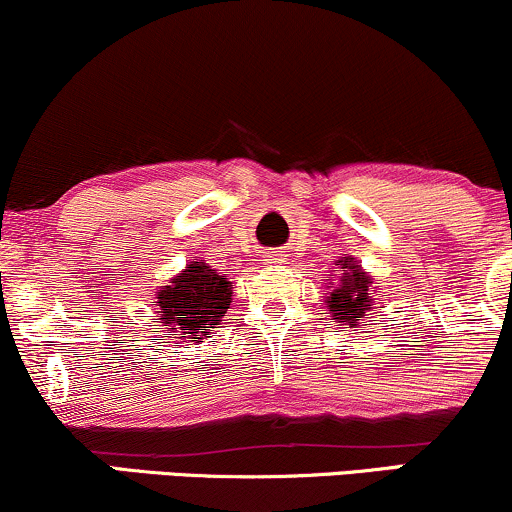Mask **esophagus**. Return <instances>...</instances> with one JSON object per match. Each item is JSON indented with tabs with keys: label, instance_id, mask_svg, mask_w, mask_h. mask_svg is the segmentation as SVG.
Wrapping results in <instances>:
<instances>
[{
	"label": "esophagus",
	"instance_id": "1",
	"mask_svg": "<svg viewBox=\"0 0 512 512\" xmlns=\"http://www.w3.org/2000/svg\"><path fill=\"white\" fill-rule=\"evenodd\" d=\"M264 262H267V264H281V262H284V255H281L279 250H267V252H264Z\"/></svg>",
	"mask_w": 512,
	"mask_h": 512
}]
</instances>
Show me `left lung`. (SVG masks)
<instances>
[{"instance_id":"8db88e82","label":"left lung","mask_w":512,"mask_h":512,"mask_svg":"<svg viewBox=\"0 0 512 512\" xmlns=\"http://www.w3.org/2000/svg\"><path fill=\"white\" fill-rule=\"evenodd\" d=\"M342 276H339L337 286H334L330 298H327V308L332 310L334 320L344 322V325L354 327L363 315L368 313L370 305H373V296L368 293V286L373 281L368 279L366 272H361V267L354 262V257H346ZM334 284V281H332Z\"/></svg>"}]
</instances>
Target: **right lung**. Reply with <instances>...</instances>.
I'll return each mask as SVG.
<instances>
[{
	"instance_id": "right-lung-1",
	"label": "right lung",
	"mask_w": 512,
	"mask_h": 512,
	"mask_svg": "<svg viewBox=\"0 0 512 512\" xmlns=\"http://www.w3.org/2000/svg\"><path fill=\"white\" fill-rule=\"evenodd\" d=\"M156 303L163 325L182 330L180 334L197 342L231 305V281L204 262H192L185 272L163 286V291H158Z\"/></svg>"
}]
</instances>
